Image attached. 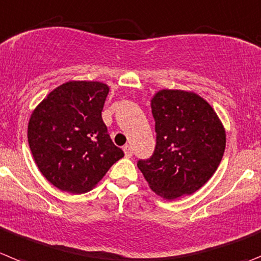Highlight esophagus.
I'll list each match as a JSON object with an SVG mask.
<instances>
[{"label":"esophagus","instance_id":"obj_1","mask_svg":"<svg viewBox=\"0 0 261 261\" xmlns=\"http://www.w3.org/2000/svg\"><path fill=\"white\" fill-rule=\"evenodd\" d=\"M123 150H124V154H125L126 158H130V156H132V154H133L132 147L129 146V145H125V146L123 147Z\"/></svg>","mask_w":261,"mask_h":261}]
</instances>
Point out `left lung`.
Listing matches in <instances>:
<instances>
[{"mask_svg": "<svg viewBox=\"0 0 261 261\" xmlns=\"http://www.w3.org/2000/svg\"><path fill=\"white\" fill-rule=\"evenodd\" d=\"M156 146L138 169L155 194L178 199L199 190L223 159L226 132L204 98L181 89L158 90L151 98Z\"/></svg>", "mask_w": 261, "mask_h": 261, "instance_id": "1", "label": "left lung"}]
</instances>
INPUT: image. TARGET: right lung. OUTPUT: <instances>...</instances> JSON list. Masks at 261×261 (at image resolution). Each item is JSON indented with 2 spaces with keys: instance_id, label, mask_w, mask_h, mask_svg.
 Here are the masks:
<instances>
[{
  "instance_id": "add662e5",
  "label": "right lung",
  "mask_w": 261,
  "mask_h": 261,
  "mask_svg": "<svg viewBox=\"0 0 261 261\" xmlns=\"http://www.w3.org/2000/svg\"><path fill=\"white\" fill-rule=\"evenodd\" d=\"M109 92L101 81H67L31 114V152L42 176L59 190L72 194L92 190L124 156L102 120Z\"/></svg>"
}]
</instances>
